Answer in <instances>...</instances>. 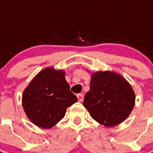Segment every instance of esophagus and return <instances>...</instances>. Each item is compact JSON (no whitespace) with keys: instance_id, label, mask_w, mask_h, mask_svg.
<instances>
[{"instance_id":"34e87169","label":"esophagus","mask_w":153,"mask_h":153,"mask_svg":"<svg viewBox=\"0 0 153 153\" xmlns=\"http://www.w3.org/2000/svg\"><path fill=\"white\" fill-rule=\"evenodd\" d=\"M77 97H78V99L79 102H83V93H79V94H78L77 95Z\"/></svg>"}]
</instances>
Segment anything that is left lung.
Wrapping results in <instances>:
<instances>
[{"label":"left lung","mask_w":153,"mask_h":153,"mask_svg":"<svg viewBox=\"0 0 153 153\" xmlns=\"http://www.w3.org/2000/svg\"><path fill=\"white\" fill-rule=\"evenodd\" d=\"M134 104V92L120 74L108 70L92 74L83 105L97 122L106 127L120 125L130 115Z\"/></svg>","instance_id":"obj_1"}]
</instances>
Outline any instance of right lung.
Masks as SVG:
<instances>
[{"label": "right lung", "instance_id": "obj_1", "mask_svg": "<svg viewBox=\"0 0 153 153\" xmlns=\"http://www.w3.org/2000/svg\"><path fill=\"white\" fill-rule=\"evenodd\" d=\"M62 70L47 67L32 79L23 93L22 105L30 121L42 128L53 127L66 109L78 101L70 92Z\"/></svg>", "mask_w": 153, "mask_h": 153}]
</instances>
